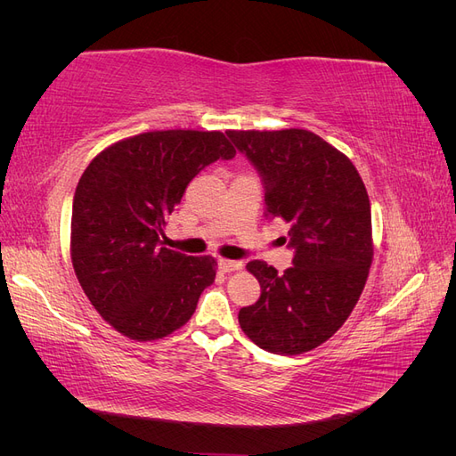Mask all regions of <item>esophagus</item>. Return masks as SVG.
Here are the masks:
<instances>
[{
    "mask_svg": "<svg viewBox=\"0 0 456 456\" xmlns=\"http://www.w3.org/2000/svg\"><path fill=\"white\" fill-rule=\"evenodd\" d=\"M243 265L241 260H230V258H220L218 260V268L223 272H233V270H240Z\"/></svg>",
    "mask_w": 456,
    "mask_h": 456,
    "instance_id": "obj_1",
    "label": "esophagus"
}]
</instances>
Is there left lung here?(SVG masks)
<instances>
[{"label": "left lung", "mask_w": 456, "mask_h": 456, "mask_svg": "<svg viewBox=\"0 0 456 456\" xmlns=\"http://www.w3.org/2000/svg\"><path fill=\"white\" fill-rule=\"evenodd\" d=\"M256 169L266 218H283L293 266L281 275L262 260L247 265L260 298L240 310L258 348L297 355L320 346L348 320L372 260L370 203L354 163L306 129L228 131Z\"/></svg>", "instance_id": "obj_1"}]
</instances>
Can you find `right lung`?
<instances>
[{
	"mask_svg": "<svg viewBox=\"0 0 456 456\" xmlns=\"http://www.w3.org/2000/svg\"><path fill=\"white\" fill-rule=\"evenodd\" d=\"M233 156L220 131H151L106 148L81 175L72 265L94 310L121 335L167 337L196 312L216 262L167 249L159 236L191 178Z\"/></svg>",
	"mask_w": 456,
	"mask_h": 456,
	"instance_id": "1",
	"label": "right lung"
}]
</instances>
